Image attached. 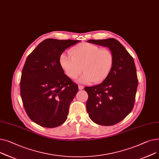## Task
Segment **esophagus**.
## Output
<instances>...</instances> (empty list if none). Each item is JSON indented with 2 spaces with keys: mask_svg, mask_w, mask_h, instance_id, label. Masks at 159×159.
Listing matches in <instances>:
<instances>
[{
  "mask_svg": "<svg viewBox=\"0 0 159 159\" xmlns=\"http://www.w3.org/2000/svg\"><path fill=\"white\" fill-rule=\"evenodd\" d=\"M78 88H79L80 90H82V89H84V87L83 85H78Z\"/></svg>",
  "mask_w": 159,
  "mask_h": 159,
  "instance_id": "obj_1",
  "label": "esophagus"
}]
</instances>
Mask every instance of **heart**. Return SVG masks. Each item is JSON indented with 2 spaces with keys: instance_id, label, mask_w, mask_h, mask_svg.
<instances>
[{
  "instance_id": "1",
  "label": "heart",
  "mask_w": 159,
  "mask_h": 159,
  "mask_svg": "<svg viewBox=\"0 0 159 159\" xmlns=\"http://www.w3.org/2000/svg\"><path fill=\"white\" fill-rule=\"evenodd\" d=\"M70 54L63 53L60 56L61 67L71 79H76L83 70L78 81L83 83L104 81L114 63V54L110 49L90 43L77 45L70 50Z\"/></svg>"
}]
</instances>
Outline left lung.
<instances>
[{"instance_id": "obj_1", "label": "left lung", "mask_w": 159, "mask_h": 159, "mask_svg": "<svg viewBox=\"0 0 159 159\" xmlns=\"http://www.w3.org/2000/svg\"><path fill=\"white\" fill-rule=\"evenodd\" d=\"M87 42L107 47L114 54V65L108 77L96 86L85 88L89 96L87 110L91 120L102 126L114 125L123 120L134 106L138 86L134 60L115 39Z\"/></svg>"}]
</instances>
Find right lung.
<instances>
[{"instance_id":"obj_1","label":"right lung","mask_w":159,"mask_h":159,"mask_svg":"<svg viewBox=\"0 0 159 159\" xmlns=\"http://www.w3.org/2000/svg\"><path fill=\"white\" fill-rule=\"evenodd\" d=\"M79 42L46 39L27 57L20 78V96L28 117L37 125L55 128L66 120L78 86L64 74L60 58Z\"/></svg>"}]
</instances>
